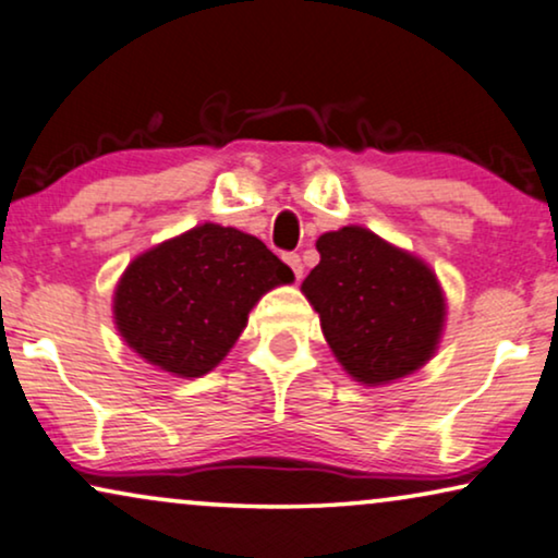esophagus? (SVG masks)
<instances>
[{"mask_svg": "<svg viewBox=\"0 0 558 558\" xmlns=\"http://www.w3.org/2000/svg\"><path fill=\"white\" fill-rule=\"evenodd\" d=\"M283 259H286V265L291 267L293 270V275H295V280H301V275H303V265H301V257L295 255V252H286L283 255Z\"/></svg>", "mask_w": 558, "mask_h": 558, "instance_id": "1", "label": "esophagus"}]
</instances>
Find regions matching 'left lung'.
<instances>
[{"label":"left lung","mask_w":558,"mask_h":558,"mask_svg":"<svg viewBox=\"0 0 558 558\" xmlns=\"http://www.w3.org/2000/svg\"><path fill=\"white\" fill-rule=\"evenodd\" d=\"M316 250L322 259L301 291L352 378L389 384L433 357L446 301L422 259L361 227L329 231Z\"/></svg>","instance_id":"1"}]
</instances>
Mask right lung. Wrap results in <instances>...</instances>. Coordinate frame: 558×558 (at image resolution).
<instances>
[{"instance_id":"obj_1","label":"right lung","mask_w":558,"mask_h":558,"mask_svg":"<svg viewBox=\"0 0 558 558\" xmlns=\"http://www.w3.org/2000/svg\"><path fill=\"white\" fill-rule=\"evenodd\" d=\"M291 280L257 236L203 223L133 259L116 288V324L144 361L197 378L223 361L263 293Z\"/></svg>"}]
</instances>
